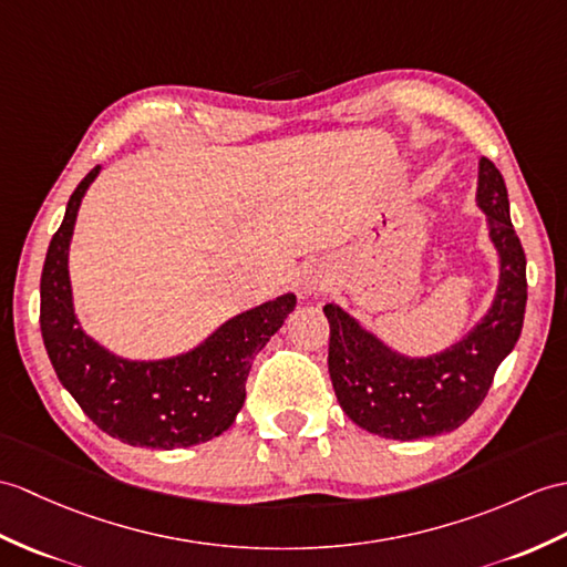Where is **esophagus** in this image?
<instances>
[{"mask_svg":"<svg viewBox=\"0 0 567 567\" xmlns=\"http://www.w3.org/2000/svg\"><path fill=\"white\" fill-rule=\"evenodd\" d=\"M301 285H305V295H319L323 289H328V280L323 275H307Z\"/></svg>","mask_w":567,"mask_h":567,"instance_id":"obj_1","label":"esophagus"}]
</instances>
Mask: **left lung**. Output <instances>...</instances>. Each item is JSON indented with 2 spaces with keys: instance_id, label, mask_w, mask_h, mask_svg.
Returning a JSON list of instances; mask_svg holds the SVG:
<instances>
[{
  "instance_id": "left-lung-1",
  "label": "left lung",
  "mask_w": 567,
  "mask_h": 567,
  "mask_svg": "<svg viewBox=\"0 0 567 567\" xmlns=\"http://www.w3.org/2000/svg\"><path fill=\"white\" fill-rule=\"evenodd\" d=\"M476 203L499 256L493 307L458 343L430 358H408L364 331L348 311L326 305L331 323L328 372L346 415L386 440H423L452 432L476 413L493 377L517 346L526 309V258L509 219L505 178L478 162Z\"/></svg>"
}]
</instances>
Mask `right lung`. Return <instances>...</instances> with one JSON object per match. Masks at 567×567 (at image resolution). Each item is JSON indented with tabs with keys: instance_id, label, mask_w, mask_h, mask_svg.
<instances>
[{
	"instance_id": "right-lung-1",
	"label": "right lung",
	"mask_w": 567,
	"mask_h": 567,
	"mask_svg": "<svg viewBox=\"0 0 567 567\" xmlns=\"http://www.w3.org/2000/svg\"><path fill=\"white\" fill-rule=\"evenodd\" d=\"M91 168L72 193L41 275V333L60 384L105 434L133 446L176 450L219 437L246 399L256 354L295 311L289 292L221 323L205 343L166 360H123L89 338L74 313L70 241Z\"/></svg>"
}]
</instances>
